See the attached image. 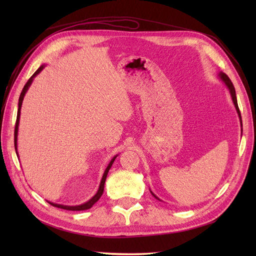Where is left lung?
Masks as SVG:
<instances>
[{
  "label": "left lung",
  "mask_w": 256,
  "mask_h": 256,
  "mask_svg": "<svg viewBox=\"0 0 256 256\" xmlns=\"http://www.w3.org/2000/svg\"><path fill=\"white\" fill-rule=\"evenodd\" d=\"M219 78L221 79V81L226 85V88H228V90H230V97H232V100H233V102H234V106H235V108H236V111H237V113H238V116H239V120H240V125H242V115H240V111H239V108H238V104H237V98H236V92H235V88H234V85H233V83H232V81L230 80V78L228 76L224 74V72H220L219 74ZM152 192V191H150ZM152 194L156 198L157 200H159L156 196L154 194V193L152 192Z\"/></svg>",
  "instance_id": "8db88e82"
}]
</instances>
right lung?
<instances>
[{"label": "right lung", "mask_w": 256, "mask_h": 256, "mask_svg": "<svg viewBox=\"0 0 256 256\" xmlns=\"http://www.w3.org/2000/svg\"><path fill=\"white\" fill-rule=\"evenodd\" d=\"M44 68V65H42L40 68L37 69V70L34 72V74L30 76V78L28 80V82L26 83V85H24V88H23V90H22V92H21V94H20V97H19V104H18V113H17V120H16V127H14V150H17V136H18V126H19V120H20V110H21V106H22V102H23V98H24V95H26V92H28V88H30V85L32 84V82H33V80H34V78L35 76L40 74L42 69ZM17 152V156H18V152ZM118 157V154H116V156H114L113 157V159L110 161V164H109V166H106V171H104V176H102V182H100V186H99V189H98V191H97V193L96 194L92 196L90 200H88L86 203H84V204H81V205H76V206H66V205H60V204H56V203H51V202H48L49 204H51L52 206H54V207H58V208H62V209H66V210H74V212H78V210H86V209H90L92 205H94L97 200L100 198V196H102V193H104V182H106V175H108V173H109V170L111 168V166H112V164H113V162H114V160H115V158Z\"/></svg>", "instance_id": "obj_1"}]
</instances>
